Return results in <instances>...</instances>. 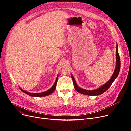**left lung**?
<instances>
[{
	"label": "left lung",
	"instance_id": "8db88e82",
	"mask_svg": "<svg viewBox=\"0 0 131 131\" xmlns=\"http://www.w3.org/2000/svg\"><path fill=\"white\" fill-rule=\"evenodd\" d=\"M120 67H121V61H120V57L118 53V45L116 43V67L114 71V72L113 74L112 75V76L111 77V79L109 80V81L104 84V85H102L99 88L95 89V90H86V89H84L81 88L79 87L77 84L76 81H75L74 77L73 76V75L71 74V77L73 81V84L74 88L75 89V90H77V92L83 94L84 95H91V96H94V95H98L102 94L103 93H104L105 91H106L109 88V87L111 86L112 83L115 81V80L117 78L118 75L119 74V71H120Z\"/></svg>",
	"mask_w": 131,
	"mask_h": 131
}]
</instances>
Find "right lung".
<instances>
[{"label": "right lung", "instance_id": "right-lung-1", "mask_svg": "<svg viewBox=\"0 0 131 131\" xmlns=\"http://www.w3.org/2000/svg\"><path fill=\"white\" fill-rule=\"evenodd\" d=\"M58 75H57L56 81H55V82L54 84L53 85V86L49 89V90H48L46 91L41 92V93H31L29 92H27L26 91H24V90H23L22 89H21L20 88H19V89H20L22 92H23L24 93H25V94L29 95L31 97H46V96H47L48 95H50L51 94H52L55 90L56 89V84H57V80H58Z\"/></svg>", "mask_w": 131, "mask_h": 131}]
</instances>
